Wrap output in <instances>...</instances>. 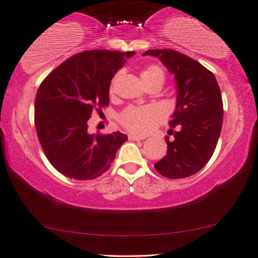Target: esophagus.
I'll use <instances>...</instances> for the list:
<instances>
[{"label": "esophagus", "instance_id": "obj_1", "mask_svg": "<svg viewBox=\"0 0 258 258\" xmlns=\"http://www.w3.org/2000/svg\"><path fill=\"white\" fill-rule=\"evenodd\" d=\"M128 138H129V141H143L144 140V137L136 136V135H129Z\"/></svg>", "mask_w": 258, "mask_h": 258}]
</instances>
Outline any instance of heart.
Listing matches in <instances>:
<instances>
[{"label": "heart", "mask_w": 258, "mask_h": 258, "mask_svg": "<svg viewBox=\"0 0 258 258\" xmlns=\"http://www.w3.org/2000/svg\"><path fill=\"white\" fill-rule=\"evenodd\" d=\"M142 81L149 79H161L164 82V71L158 66H150L145 68L141 74ZM162 120V113L157 107L145 106V107H129L120 116L121 124L128 129L129 132L138 135L148 134L149 132L160 123Z\"/></svg>", "instance_id": "obj_1"}]
</instances>
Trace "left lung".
Segmentation results:
<instances>
[{"label": "left lung", "instance_id": "1", "mask_svg": "<svg viewBox=\"0 0 258 258\" xmlns=\"http://www.w3.org/2000/svg\"><path fill=\"white\" fill-rule=\"evenodd\" d=\"M143 55L158 57L176 83V107L169 121L174 141L154 168L168 179H183L200 172L215 152L223 126V99L211 71L173 49H150Z\"/></svg>", "mask_w": 258, "mask_h": 258}]
</instances>
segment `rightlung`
<instances>
[{"label": "right lung", "mask_w": 258, "mask_h": 258, "mask_svg": "<svg viewBox=\"0 0 258 258\" xmlns=\"http://www.w3.org/2000/svg\"><path fill=\"white\" fill-rule=\"evenodd\" d=\"M135 51L94 49L61 63L38 89L34 124L47 159L75 180H93L110 167L128 140L120 132L92 135L88 121L109 104L112 78Z\"/></svg>", "instance_id": "add662e5"}]
</instances>
